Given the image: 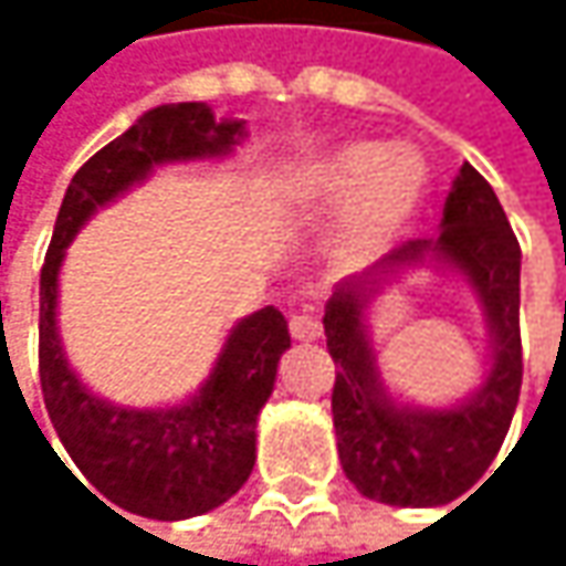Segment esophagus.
<instances>
[{
    "mask_svg": "<svg viewBox=\"0 0 566 566\" xmlns=\"http://www.w3.org/2000/svg\"><path fill=\"white\" fill-rule=\"evenodd\" d=\"M287 331H291L294 340H317L321 337V321L311 317V314H294L287 321Z\"/></svg>",
    "mask_w": 566,
    "mask_h": 566,
    "instance_id": "1",
    "label": "esophagus"
}]
</instances>
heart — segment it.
<instances>
[{
    "label": "heart",
    "mask_w": 566,
    "mask_h": 566,
    "mask_svg": "<svg viewBox=\"0 0 566 566\" xmlns=\"http://www.w3.org/2000/svg\"><path fill=\"white\" fill-rule=\"evenodd\" d=\"M429 192L426 160L380 140H350L284 176L282 199L294 209L324 212L344 206L331 249L344 262L384 252L416 219Z\"/></svg>",
    "instance_id": "heart-1"
}]
</instances>
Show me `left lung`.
<instances>
[{
  "label": "left lung",
  "instance_id": "left-lung-1",
  "mask_svg": "<svg viewBox=\"0 0 566 566\" xmlns=\"http://www.w3.org/2000/svg\"><path fill=\"white\" fill-rule=\"evenodd\" d=\"M432 264L462 274L476 291L493 367L483 387L455 407L419 410L386 394L366 334V304L402 271ZM521 245L509 216L475 167H462L442 209V232L394 249L364 275L334 287L324 307L327 350L337 364L331 394L337 455L360 495L432 509L465 495L495 462L521 394Z\"/></svg>",
  "mask_w": 566,
  "mask_h": 566
}]
</instances>
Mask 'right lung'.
I'll list each match as a JSON object with an SVG mask.
<instances>
[{
    "instance_id": "right-lung-1",
    "label": "right lung",
    "mask_w": 566,
    "mask_h": 566,
    "mask_svg": "<svg viewBox=\"0 0 566 566\" xmlns=\"http://www.w3.org/2000/svg\"><path fill=\"white\" fill-rule=\"evenodd\" d=\"M242 137V120H216L206 104L154 107L74 172L61 199L39 287V377L64 452L107 509L182 521L229 502L252 475L255 422L275 390L291 337L284 314L269 304L229 331L209 380L186 402L167 409L114 406L77 380L61 350L57 272L64 249L101 206L157 167L226 157Z\"/></svg>"
}]
</instances>
